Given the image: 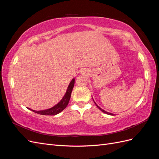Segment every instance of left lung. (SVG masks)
I'll list each match as a JSON object with an SVG mask.
<instances>
[{"label":"left lung","mask_w":159,"mask_h":159,"mask_svg":"<svg viewBox=\"0 0 159 159\" xmlns=\"http://www.w3.org/2000/svg\"><path fill=\"white\" fill-rule=\"evenodd\" d=\"M93 102H94V103H95V104L96 105V106H97L101 111H102V112H103L104 113H106V114H107V115H114L113 113H109V112H107V111H105V110H103V109H102L101 107H99V106H98V105H97V103H96L95 102V101L93 100Z\"/></svg>","instance_id":"left-lung-1"}]
</instances>
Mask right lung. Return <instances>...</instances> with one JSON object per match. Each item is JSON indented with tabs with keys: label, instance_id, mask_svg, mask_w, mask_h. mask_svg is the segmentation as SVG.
<instances>
[{
	"label": "right lung",
	"instance_id": "right-lung-1",
	"mask_svg": "<svg viewBox=\"0 0 159 159\" xmlns=\"http://www.w3.org/2000/svg\"><path fill=\"white\" fill-rule=\"evenodd\" d=\"M74 84H75V78H73L70 81V83L68 85V88H67L66 92L64 95V97L62 98V99L60 100V102H58V103H57L56 105H54V107L48 109L40 110V111L33 110L30 108H28V109L32 111H34V113H36L40 115H55L60 113L67 107V105H68L70 102V99L71 98V93L72 89L74 88Z\"/></svg>",
	"mask_w": 159,
	"mask_h": 159
}]
</instances>
